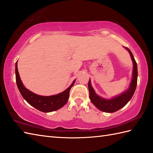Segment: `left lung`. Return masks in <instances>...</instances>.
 <instances>
[{
  "mask_svg": "<svg viewBox=\"0 0 153 153\" xmlns=\"http://www.w3.org/2000/svg\"><path fill=\"white\" fill-rule=\"evenodd\" d=\"M126 49L129 52L131 60L133 62V73L132 79L131 83L129 84V88L125 91L124 92L120 94L118 96L112 97L111 99H105L99 96L95 93V90L93 88L89 79L88 83L89 91V98L91 101L95 105L99 110L102 112L112 113L118 111L120 108H123L129 100H131V97L134 95L135 91L137 87V63L135 60V58L133 56L131 51L128 48L125 47Z\"/></svg>",
  "mask_w": 153,
  "mask_h": 153,
  "instance_id": "1",
  "label": "left lung"
}]
</instances>
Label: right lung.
<instances>
[{
    "instance_id": "obj_1",
    "label": "right lung",
    "mask_w": 153,
    "mask_h": 153,
    "mask_svg": "<svg viewBox=\"0 0 153 153\" xmlns=\"http://www.w3.org/2000/svg\"><path fill=\"white\" fill-rule=\"evenodd\" d=\"M16 80L18 88L22 96L30 105L43 112L55 111L63 107L69 99L70 91L74 85L76 79L69 87L63 92L51 96H41L37 95L27 89L23 84L18 70V61L16 62Z\"/></svg>"
}]
</instances>
